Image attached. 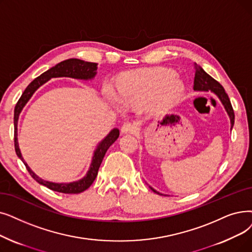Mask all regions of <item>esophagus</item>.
Segmentation results:
<instances>
[{
	"label": "esophagus",
	"mask_w": 252,
	"mask_h": 252,
	"mask_svg": "<svg viewBox=\"0 0 252 252\" xmlns=\"http://www.w3.org/2000/svg\"><path fill=\"white\" fill-rule=\"evenodd\" d=\"M120 129H122V133L123 134H127V133L135 132L136 126L133 124H130V123H126V124L123 125V126H122V128H120Z\"/></svg>",
	"instance_id": "34e87169"
}]
</instances>
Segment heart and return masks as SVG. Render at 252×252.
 Returning a JSON list of instances; mask_svg holds the SVG:
<instances>
[{
	"label": "heart",
	"mask_w": 252,
	"mask_h": 252,
	"mask_svg": "<svg viewBox=\"0 0 252 252\" xmlns=\"http://www.w3.org/2000/svg\"><path fill=\"white\" fill-rule=\"evenodd\" d=\"M184 92V83L176 72L167 68L144 69L126 74L117 87L118 101L126 107H140L148 103L156 113L171 109ZM108 101L116 104L114 94L105 91Z\"/></svg>",
	"instance_id": "b5f03b06"
}]
</instances>
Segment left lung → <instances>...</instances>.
Returning a JSON list of instances; mask_svg holds the SVG:
<instances>
[{
	"instance_id": "1",
	"label": "left lung",
	"mask_w": 252,
	"mask_h": 252,
	"mask_svg": "<svg viewBox=\"0 0 252 252\" xmlns=\"http://www.w3.org/2000/svg\"><path fill=\"white\" fill-rule=\"evenodd\" d=\"M194 69H195V73H194L193 90L200 91V92H209L210 91V92L214 93L218 96V99H220V102L222 103L226 113L228 114L229 119H231V128H233V126L235 123V113L233 110L231 101H229L228 95L224 92V89L222 87V85L218 81H216L214 78H212L209 74H207L203 70V68L200 67V65H198L196 63H194ZM150 189L155 192L161 194L158 191H157L156 189H153L152 188H150Z\"/></svg>"
}]
</instances>
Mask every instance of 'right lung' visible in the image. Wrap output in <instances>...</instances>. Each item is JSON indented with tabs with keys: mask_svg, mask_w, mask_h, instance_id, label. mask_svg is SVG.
<instances>
[{
	"mask_svg": "<svg viewBox=\"0 0 252 252\" xmlns=\"http://www.w3.org/2000/svg\"><path fill=\"white\" fill-rule=\"evenodd\" d=\"M96 69H97V63H95L84 62V61L78 60V59H69V60L63 61L60 63L54 65V67L47 70L46 72L41 74L36 79L32 80L28 85V87L25 90L23 94H21V96L19 97V100L15 106V109H14V147H15L16 155L21 160L24 161L25 166H26L27 170L29 171L31 176L34 178L38 183L44 185V187L48 188L51 190L63 192V193H80L89 189L96 177L97 171H99V168L101 166L102 160L106 155L108 148L110 147L119 137V129L113 128L111 132L109 133L100 142L99 145L96 146V148L94 152V157H93V160H92V163L90 166V169H89V171H87L86 175L83 178H81L77 181L70 182V183H56V182L46 181L44 179L40 178L39 176H37V175L31 170V168L28 166V163L25 161L23 156H21V152H20V149L18 146V141H17V124H18L19 114L21 111H23L24 107L29 102L32 95L34 94V93L39 89L41 85L46 83L51 78L70 77V78H74V79L91 80L95 76Z\"/></svg>",
	"mask_w": 252,
	"mask_h": 252,
	"instance_id": "obj_1",
	"label": "right lung"
}]
</instances>
